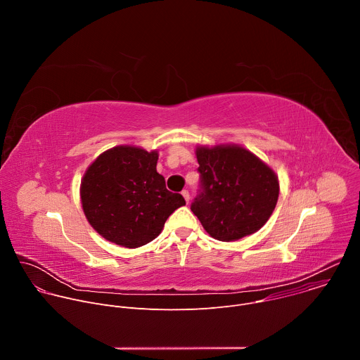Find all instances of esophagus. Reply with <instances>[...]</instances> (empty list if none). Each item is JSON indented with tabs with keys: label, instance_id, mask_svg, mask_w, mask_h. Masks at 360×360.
Segmentation results:
<instances>
[{
	"label": "esophagus",
	"instance_id": "esophagus-1",
	"mask_svg": "<svg viewBox=\"0 0 360 360\" xmlns=\"http://www.w3.org/2000/svg\"><path fill=\"white\" fill-rule=\"evenodd\" d=\"M181 193H182V196H184V199H185V202H186V203H188V202H189V198H191V196H189V192H188V191H182V192H181Z\"/></svg>",
	"mask_w": 360,
	"mask_h": 360
}]
</instances>
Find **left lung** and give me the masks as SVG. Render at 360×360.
Instances as JSON below:
<instances>
[{"label":"left lung","instance_id":"obj_1","mask_svg":"<svg viewBox=\"0 0 360 360\" xmlns=\"http://www.w3.org/2000/svg\"><path fill=\"white\" fill-rule=\"evenodd\" d=\"M196 158L199 189L191 211L203 229L224 242L259 231L278 202L275 172L238 145L199 146Z\"/></svg>","mask_w":360,"mask_h":360}]
</instances>
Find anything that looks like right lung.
Listing matches in <instances>:
<instances>
[{
  "label": "right lung",
  "instance_id": "add662e5",
  "mask_svg": "<svg viewBox=\"0 0 360 360\" xmlns=\"http://www.w3.org/2000/svg\"><path fill=\"white\" fill-rule=\"evenodd\" d=\"M157 161V150L115 146L89 165L81 182V202L101 236L125 248L146 245L185 205L181 193L167 189Z\"/></svg>",
  "mask_w": 360,
  "mask_h": 360
}]
</instances>
